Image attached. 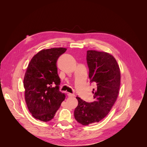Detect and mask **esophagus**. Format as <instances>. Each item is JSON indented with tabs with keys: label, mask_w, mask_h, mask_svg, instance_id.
I'll use <instances>...</instances> for the list:
<instances>
[{
	"label": "esophagus",
	"mask_w": 147,
	"mask_h": 147,
	"mask_svg": "<svg viewBox=\"0 0 147 147\" xmlns=\"http://www.w3.org/2000/svg\"><path fill=\"white\" fill-rule=\"evenodd\" d=\"M68 96L69 97H73L75 96L74 94H72V93H68Z\"/></svg>",
	"instance_id": "esophagus-1"
}]
</instances>
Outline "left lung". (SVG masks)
Wrapping results in <instances>:
<instances>
[{"label": "left lung", "mask_w": 147, "mask_h": 147, "mask_svg": "<svg viewBox=\"0 0 147 147\" xmlns=\"http://www.w3.org/2000/svg\"><path fill=\"white\" fill-rule=\"evenodd\" d=\"M87 63L90 82L95 86L92 91L95 101L87 102L76 97L74 118L83 125L98 123L109 113L117 98L121 79L116 60L107 53L88 50Z\"/></svg>", "instance_id": "1"}]
</instances>
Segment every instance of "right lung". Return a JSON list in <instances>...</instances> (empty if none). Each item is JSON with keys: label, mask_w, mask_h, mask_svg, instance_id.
<instances>
[{"label": "right lung", "mask_w": 147, "mask_h": 147, "mask_svg": "<svg viewBox=\"0 0 147 147\" xmlns=\"http://www.w3.org/2000/svg\"><path fill=\"white\" fill-rule=\"evenodd\" d=\"M66 50L59 47L40 51L32 59L24 75L28 108L34 118L44 122L54 118L65 97L59 89L56 63Z\"/></svg>", "instance_id": "obj_1"}]
</instances>
